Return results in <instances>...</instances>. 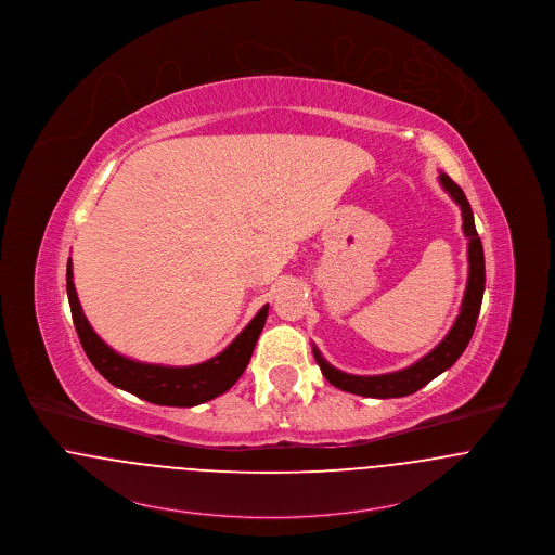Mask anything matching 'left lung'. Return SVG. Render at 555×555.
Listing matches in <instances>:
<instances>
[{"label": "left lung", "instance_id": "8db88e82", "mask_svg": "<svg viewBox=\"0 0 555 555\" xmlns=\"http://www.w3.org/2000/svg\"><path fill=\"white\" fill-rule=\"evenodd\" d=\"M441 186L450 193L460 209H462V231L468 237V282L464 291V299L460 313L455 318L452 331L446 335V339L433 350L420 358L415 364L406 366L403 371L386 373V375H350L333 364H328L318 348L313 346V358L318 366L322 369V375L339 390L352 392L358 397H371V399H399V397H409L424 388L428 382H433L437 375L448 371L455 360L466 350L477 315L481 309V299L486 291V260H483V246L475 229L473 220V209L462 189L455 184L454 180L448 173L439 176Z\"/></svg>", "mask_w": 555, "mask_h": 555}]
</instances>
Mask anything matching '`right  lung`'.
<instances>
[{
  "mask_svg": "<svg viewBox=\"0 0 555 555\" xmlns=\"http://www.w3.org/2000/svg\"><path fill=\"white\" fill-rule=\"evenodd\" d=\"M67 299L80 344L101 375L125 392L165 406H195L224 395L246 371L269 313V305H262L250 324L218 356L191 366H165L131 360L101 341L78 301L72 258L67 260Z\"/></svg>",
  "mask_w": 555,
  "mask_h": 555,
  "instance_id": "add662e5",
  "label": "right lung"
}]
</instances>
